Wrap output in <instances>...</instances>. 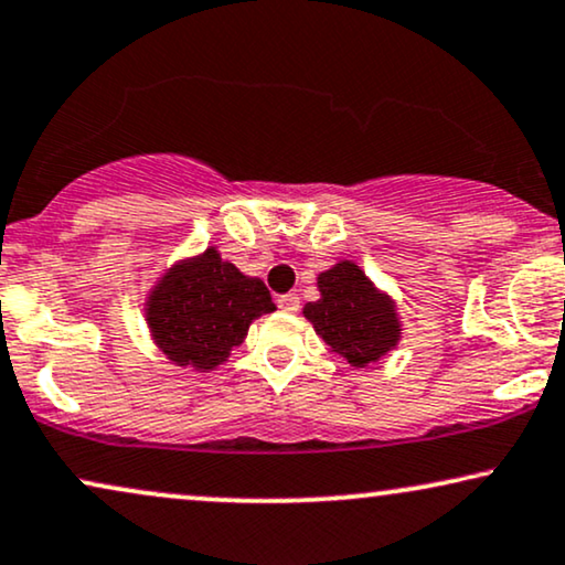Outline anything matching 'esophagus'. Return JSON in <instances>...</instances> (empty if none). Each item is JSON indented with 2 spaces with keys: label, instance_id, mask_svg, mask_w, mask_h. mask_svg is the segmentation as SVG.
<instances>
[{
  "label": "esophagus",
  "instance_id": "1",
  "mask_svg": "<svg viewBox=\"0 0 565 565\" xmlns=\"http://www.w3.org/2000/svg\"><path fill=\"white\" fill-rule=\"evenodd\" d=\"M277 306H280L285 313H296L298 311V296H296V292H285V296H277Z\"/></svg>",
  "mask_w": 565,
  "mask_h": 565
}]
</instances>
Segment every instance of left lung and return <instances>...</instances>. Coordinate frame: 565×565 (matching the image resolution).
<instances>
[{"mask_svg":"<svg viewBox=\"0 0 565 565\" xmlns=\"http://www.w3.org/2000/svg\"><path fill=\"white\" fill-rule=\"evenodd\" d=\"M319 300L303 306V317L332 355L365 369L392 353L402 340L397 303L355 262L340 259L317 277Z\"/></svg>","mask_w":565,"mask_h":565,"instance_id":"left-lung-1","label":"left lung"}]
</instances>
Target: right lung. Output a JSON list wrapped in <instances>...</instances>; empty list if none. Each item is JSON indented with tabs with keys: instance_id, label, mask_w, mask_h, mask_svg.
<instances>
[{
	"instance_id": "right-lung-1",
	"label": "right lung",
	"mask_w": 565,
	"mask_h": 565,
	"mask_svg": "<svg viewBox=\"0 0 565 565\" xmlns=\"http://www.w3.org/2000/svg\"><path fill=\"white\" fill-rule=\"evenodd\" d=\"M152 342L173 365L215 371L246 340L254 319L273 313L267 285L223 259L217 246L163 269L142 303Z\"/></svg>"
}]
</instances>
